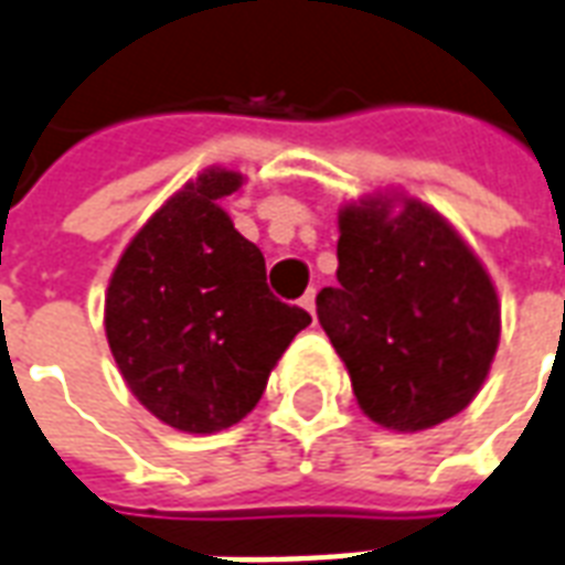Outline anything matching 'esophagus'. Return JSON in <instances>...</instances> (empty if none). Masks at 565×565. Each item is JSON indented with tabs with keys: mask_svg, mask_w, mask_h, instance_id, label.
<instances>
[{
	"mask_svg": "<svg viewBox=\"0 0 565 565\" xmlns=\"http://www.w3.org/2000/svg\"><path fill=\"white\" fill-rule=\"evenodd\" d=\"M301 308L311 313V317H317V292L313 290L305 292V296H301Z\"/></svg>",
	"mask_w": 565,
	"mask_h": 565,
	"instance_id": "esophagus-1",
	"label": "esophagus"
}]
</instances>
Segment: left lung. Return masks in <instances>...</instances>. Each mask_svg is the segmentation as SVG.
Returning a JSON list of instances; mask_svg holds the SVG:
<instances>
[{
  "mask_svg": "<svg viewBox=\"0 0 565 565\" xmlns=\"http://www.w3.org/2000/svg\"><path fill=\"white\" fill-rule=\"evenodd\" d=\"M338 227V287H322L317 317L361 412L394 433L445 424L477 397L498 352L492 278L417 198H361Z\"/></svg>",
  "mask_w": 565,
  "mask_h": 565,
  "instance_id": "8db88e82",
  "label": "left lung"
}]
</instances>
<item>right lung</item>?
Here are the masks:
<instances>
[{
  "label": "right lung",
  "mask_w": 565,
  "mask_h": 565,
  "mask_svg": "<svg viewBox=\"0 0 565 565\" xmlns=\"http://www.w3.org/2000/svg\"><path fill=\"white\" fill-rule=\"evenodd\" d=\"M239 171L206 168L129 239L106 290V338L150 415L210 436L239 424L311 313L275 299L266 260L222 210Z\"/></svg>",
  "instance_id": "add662e5"
}]
</instances>
